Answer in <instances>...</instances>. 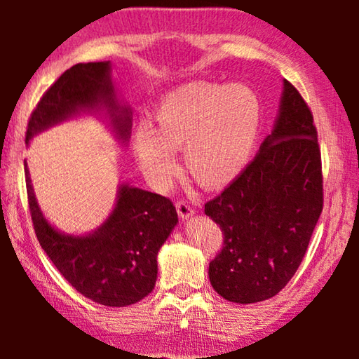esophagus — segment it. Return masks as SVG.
Instances as JSON below:
<instances>
[{"label": "esophagus", "mask_w": 359, "mask_h": 359, "mask_svg": "<svg viewBox=\"0 0 359 359\" xmlns=\"http://www.w3.org/2000/svg\"><path fill=\"white\" fill-rule=\"evenodd\" d=\"M175 209H177V214H179V217L182 218V220H188V218H190L194 214L193 208L187 201H177V203H175Z\"/></svg>", "instance_id": "1"}]
</instances>
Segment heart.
Returning a JSON list of instances; mask_svg holds the SVG:
<instances>
[{
    "label": "heart",
    "instance_id": "1",
    "mask_svg": "<svg viewBox=\"0 0 359 359\" xmlns=\"http://www.w3.org/2000/svg\"><path fill=\"white\" fill-rule=\"evenodd\" d=\"M258 95L244 83L190 82L168 92L133 135L137 163L151 184L166 188L179 172L174 150L204 187H224L250 161L261 128Z\"/></svg>",
    "mask_w": 359,
    "mask_h": 359
}]
</instances>
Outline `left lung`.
I'll return each mask as SVG.
<instances>
[{"label": "left lung", "mask_w": 359, "mask_h": 359, "mask_svg": "<svg viewBox=\"0 0 359 359\" xmlns=\"http://www.w3.org/2000/svg\"><path fill=\"white\" fill-rule=\"evenodd\" d=\"M323 209L321 156L313 117L288 81L274 128L238 179L204 205L223 231L209 264L212 288L226 301L276 296L299 267Z\"/></svg>", "instance_id": "8db88e82"}]
</instances>
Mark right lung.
Instances as JSON below:
<instances>
[{
	"label": "right lung",
	"instance_id": "add662e5",
	"mask_svg": "<svg viewBox=\"0 0 359 359\" xmlns=\"http://www.w3.org/2000/svg\"><path fill=\"white\" fill-rule=\"evenodd\" d=\"M111 62L79 63L60 76L32 114L27 144L39 133L82 114H98L121 145L131 135V109L114 87ZM28 204L41 247L79 293L107 307H125L155 288L161 245L177 224L174 204L161 194L121 182L114 209L87 234H68L47 220L25 160Z\"/></svg>",
	"mask_w": 359,
	"mask_h": 359
}]
</instances>
